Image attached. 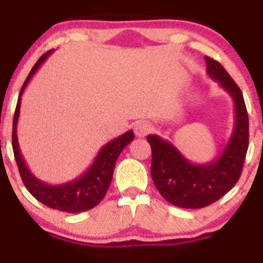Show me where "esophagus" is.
Masks as SVG:
<instances>
[{
	"mask_svg": "<svg viewBox=\"0 0 263 263\" xmlns=\"http://www.w3.org/2000/svg\"><path fill=\"white\" fill-rule=\"evenodd\" d=\"M151 129H152V127L148 122H139L135 126V134L137 137H144L151 132Z\"/></svg>",
	"mask_w": 263,
	"mask_h": 263,
	"instance_id": "34e87169",
	"label": "esophagus"
}]
</instances>
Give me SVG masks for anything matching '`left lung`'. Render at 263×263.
<instances>
[{"instance_id":"1","label":"left lung","mask_w":263,"mask_h":263,"mask_svg":"<svg viewBox=\"0 0 263 263\" xmlns=\"http://www.w3.org/2000/svg\"><path fill=\"white\" fill-rule=\"evenodd\" d=\"M205 64L208 76L235 103V126L221 155L207 164H193L167 140L157 135L146 137L156 187L164 199L181 208L207 207L226 195L240 178L249 144V119L240 87L216 60L205 56Z\"/></svg>"}]
</instances>
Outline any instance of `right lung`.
Here are the masks:
<instances>
[{
	"label": "right lung",
	"mask_w": 263,
	"mask_h": 263,
	"mask_svg": "<svg viewBox=\"0 0 263 263\" xmlns=\"http://www.w3.org/2000/svg\"><path fill=\"white\" fill-rule=\"evenodd\" d=\"M51 52L52 51H48L47 53H44L36 61L21 89L13 119V152L23 183L32 196H35L39 202L49 208L69 212V214H79V212L89 211L103 199L111 183V179H112L117 158L119 157L123 149L134 140L135 135L134 131H127L126 134L120 135L119 137L103 145L90 167L79 178L65 182L63 184H48L37 179L30 172L22 155H21L18 136H16V124H18L21 111V99H22L21 97H22L30 80L32 79V76L46 61Z\"/></svg>",
	"instance_id": "1"
}]
</instances>
